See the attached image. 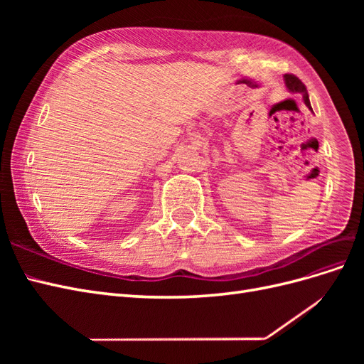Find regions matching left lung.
<instances>
[{
    "mask_svg": "<svg viewBox=\"0 0 364 364\" xmlns=\"http://www.w3.org/2000/svg\"><path fill=\"white\" fill-rule=\"evenodd\" d=\"M284 80H285V86L289 87V91H290V92H299V94H302L305 105L311 109L310 98H308V92H306L305 85H304L299 79H297L296 75H293V74H285V75H284Z\"/></svg>",
    "mask_w": 364,
    "mask_h": 364,
    "instance_id": "obj_1",
    "label": "left lung"
}]
</instances>
